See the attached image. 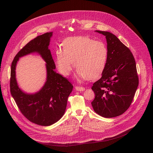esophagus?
I'll return each mask as SVG.
<instances>
[{
	"label": "esophagus",
	"instance_id": "34e87169",
	"mask_svg": "<svg viewBox=\"0 0 153 153\" xmlns=\"http://www.w3.org/2000/svg\"><path fill=\"white\" fill-rule=\"evenodd\" d=\"M75 89L77 91H83L85 90V88H83V87H81V86H76Z\"/></svg>",
	"mask_w": 153,
	"mask_h": 153
}]
</instances>
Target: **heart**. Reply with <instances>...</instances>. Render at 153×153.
Wrapping results in <instances>:
<instances>
[{
    "mask_svg": "<svg viewBox=\"0 0 153 153\" xmlns=\"http://www.w3.org/2000/svg\"><path fill=\"white\" fill-rule=\"evenodd\" d=\"M107 58L108 49L105 43L86 36L69 37L65 40L63 48L59 47L56 51V63L60 73L68 76L74 64L77 68L76 77L80 81L101 76Z\"/></svg>",
    "mask_w": 153,
    "mask_h": 153,
    "instance_id": "obj_1",
    "label": "heart"
}]
</instances>
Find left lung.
I'll return each mask as SVG.
<instances>
[{
	"label": "left lung",
	"mask_w": 153,
	"mask_h": 153,
	"mask_svg": "<svg viewBox=\"0 0 153 153\" xmlns=\"http://www.w3.org/2000/svg\"><path fill=\"white\" fill-rule=\"evenodd\" d=\"M95 31L106 37L108 58L101 78L91 88L95 94L91 105L100 116L115 117L128 110L138 87L136 62L129 49L115 35Z\"/></svg>",
	"instance_id": "1"
}]
</instances>
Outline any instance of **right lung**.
I'll use <instances>...</instances> for the list:
<instances>
[{
    "label": "right lung",
    "instance_id": "obj_1",
    "mask_svg": "<svg viewBox=\"0 0 153 153\" xmlns=\"http://www.w3.org/2000/svg\"><path fill=\"white\" fill-rule=\"evenodd\" d=\"M53 32L39 36L29 42L15 56L11 68L10 91L21 113L30 121L42 126H50L59 120L66 110L68 97L73 85L54 70L56 65L48 47ZM37 53L46 63V81L41 89L28 94L19 87L15 69L19 58Z\"/></svg>",
    "mask_w": 153,
    "mask_h": 153
}]
</instances>
